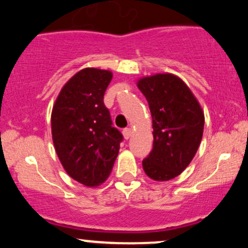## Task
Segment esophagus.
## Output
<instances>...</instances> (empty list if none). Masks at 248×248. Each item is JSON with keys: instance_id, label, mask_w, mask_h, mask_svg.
Returning a JSON list of instances; mask_svg holds the SVG:
<instances>
[{"instance_id": "obj_1", "label": "esophagus", "mask_w": 248, "mask_h": 248, "mask_svg": "<svg viewBox=\"0 0 248 248\" xmlns=\"http://www.w3.org/2000/svg\"><path fill=\"white\" fill-rule=\"evenodd\" d=\"M133 135V131L132 129H130V127H126V129L123 130V136L125 139H130L131 137Z\"/></svg>"}]
</instances>
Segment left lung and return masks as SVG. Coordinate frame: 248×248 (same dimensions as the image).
Returning <instances> with one entry per match:
<instances>
[{"instance_id":"1","label":"left lung","mask_w":248,"mask_h":248,"mask_svg":"<svg viewBox=\"0 0 248 248\" xmlns=\"http://www.w3.org/2000/svg\"><path fill=\"white\" fill-rule=\"evenodd\" d=\"M137 87L148 102L153 124V148L142 160V168L154 181H168L194 159L202 140L204 112L185 81L170 73L140 78Z\"/></svg>"}]
</instances>
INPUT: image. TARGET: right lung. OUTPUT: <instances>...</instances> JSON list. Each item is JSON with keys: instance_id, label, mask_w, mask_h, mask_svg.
Wrapping results in <instances>:
<instances>
[{"instance_id": "1", "label": "right lung", "mask_w": 248, "mask_h": 248, "mask_svg": "<svg viewBox=\"0 0 248 248\" xmlns=\"http://www.w3.org/2000/svg\"><path fill=\"white\" fill-rule=\"evenodd\" d=\"M111 78L107 69H81L63 84L52 109L58 158L73 180L89 188L110 175L123 139L103 102Z\"/></svg>"}]
</instances>
